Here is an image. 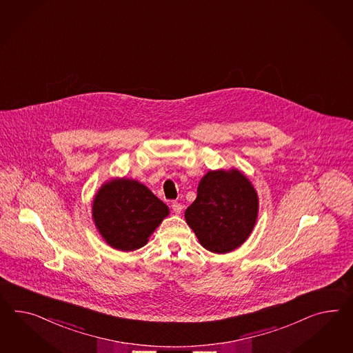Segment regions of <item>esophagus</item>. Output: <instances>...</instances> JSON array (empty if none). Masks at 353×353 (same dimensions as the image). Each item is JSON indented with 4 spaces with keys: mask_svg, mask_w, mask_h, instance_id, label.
Returning <instances> with one entry per match:
<instances>
[{
    "mask_svg": "<svg viewBox=\"0 0 353 353\" xmlns=\"http://www.w3.org/2000/svg\"><path fill=\"white\" fill-rule=\"evenodd\" d=\"M172 210H173V213H176V214H180L182 212V204L181 203H179V201H173L172 203Z\"/></svg>",
    "mask_w": 353,
    "mask_h": 353,
    "instance_id": "1",
    "label": "esophagus"
}]
</instances>
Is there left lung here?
<instances>
[{
	"mask_svg": "<svg viewBox=\"0 0 353 353\" xmlns=\"http://www.w3.org/2000/svg\"><path fill=\"white\" fill-rule=\"evenodd\" d=\"M258 195L238 170L210 171L199 182L196 199L185 219L203 248L229 253L239 248L256 225Z\"/></svg>",
	"mask_w": 353,
	"mask_h": 353,
	"instance_id": "8db88e82",
	"label": "left lung"
}]
</instances>
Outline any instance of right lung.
Returning <instances> with one entry per match:
<instances>
[{
  "instance_id": "1",
  "label": "right lung",
  "mask_w": 353,
  "mask_h": 353,
  "mask_svg": "<svg viewBox=\"0 0 353 353\" xmlns=\"http://www.w3.org/2000/svg\"><path fill=\"white\" fill-rule=\"evenodd\" d=\"M168 214V207L145 185L125 177L105 182L92 201L96 229L110 247L123 252L143 247Z\"/></svg>"
}]
</instances>
